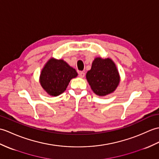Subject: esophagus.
Returning <instances> with one entry per match:
<instances>
[{"mask_svg":"<svg viewBox=\"0 0 159 159\" xmlns=\"http://www.w3.org/2000/svg\"><path fill=\"white\" fill-rule=\"evenodd\" d=\"M79 74L80 78H84V75H85V74H84V72H79Z\"/></svg>","mask_w":159,"mask_h":159,"instance_id":"1","label":"esophagus"}]
</instances>
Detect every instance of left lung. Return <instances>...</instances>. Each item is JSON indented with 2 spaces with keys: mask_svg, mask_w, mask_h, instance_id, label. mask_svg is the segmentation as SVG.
<instances>
[{
  "mask_svg": "<svg viewBox=\"0 0 159 159\" xmlns=\"http://www.w3.org/2000/svg\"><path fill=\"white\" fill-rule=\"evenodd\" d=\"M86 79L92 91L99 96H106L116 90L120 83V75L111 58L97 57L92 62Z\"/></svg>",
  "mask_w": 159,
  "mask_h": 159,
  "instance_id": "obj_1",
  "label": "left lung"
}]
</instances>
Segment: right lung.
I'll return each instance as SVG.
<instances>
[{
	"label": "right lung",
	"mask_w": 159,
	"mask_h": 159,
	"mask_svg": "<svg viewBox=\"0 0 159 159\" xmlns=\"http://www.w3.org/2000/svg\"><path fill=\"white\" fill-rule=\"evenodd\" d=\"M78 73L62 59L50 58L43 68L39 83L48 95L56 97L66 91L71 79Z\"/></svg>",
	"instance_id": "add662e5"
}]
</instances>
